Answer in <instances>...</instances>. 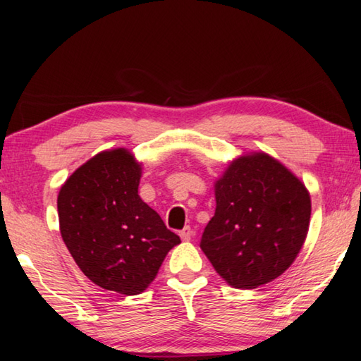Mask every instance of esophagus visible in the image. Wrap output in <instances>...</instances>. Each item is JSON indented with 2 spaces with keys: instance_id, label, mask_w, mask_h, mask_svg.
I'll return each mask as SVG.
<instances>
[{
  "instance_id": "obj_1",
  "label": "esophagus",
  "mask_w": 361,
  "mask_h": 361,
  "mask_svg": "<svg viewBox=\"0 0 361 361\" xmlns=\"http://www.w3.org/2000/svg\"><path fill=\"white\" fill-rule=\"evenodd\" d=\"M192 235H194V231H192V229H190L189 226H186L185 229H181V231H180V237H181V239L185 240V242L192 239Z\"/></svg>"
}]
</instances>
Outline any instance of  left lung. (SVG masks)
<instances>
[{
	"mask_svg": "<svg viewBox=\"0 0 361 361\" xmlns=\"http://www.w3.org/2000/svg\"><path fill=\"white\" fill-rule=\"evenodd\" d=\"M216 212L200 248L234 288L274 281L295 262L310 225L304 183L265 152L237 157L214 183Z\"/></svg>",
	"mask_w": 361,
	"mask_h": 361,
	"instance_id": "8db88e82",
	"label": "left lung"
}]
</instances>
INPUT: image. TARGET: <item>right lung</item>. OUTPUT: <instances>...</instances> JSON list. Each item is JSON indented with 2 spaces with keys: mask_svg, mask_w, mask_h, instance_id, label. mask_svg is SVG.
<instances>
[{
  "mask_svg": "<svg viewBox=\"0 0 361 361\" xmlns=\"http://www.w3.org/2000/svg\"><path fill=\"white\" fill-rule=\"evenodd\" d=\"M142 163L128 149L97 153L59 190L60 234L87 278L105 290L140 295L181 240L137 195Z\"/></svg>",
  "mask_w": 361,
  "mask_h": 361,
  "instance_id": "obj_1",
  "label": "right lung"
}]
</instances>
